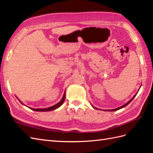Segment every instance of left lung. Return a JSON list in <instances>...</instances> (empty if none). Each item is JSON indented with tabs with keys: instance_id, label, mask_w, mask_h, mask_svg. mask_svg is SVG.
Listing matches in <instances>:
<instances>
[{
	"instance_id": "8db88e82",
	"label": "left lung",
	"mask_w": 153,
	"mask_h": 153,
	"mask_svg": "<svg viewBox=\"0 0 153 153\" xmlns=\"http://www.w3.org/2000/svg\"><path fill=\"white\" fill-rule=\"evenodd\" d=\"M136 95H137V93H136L135 94V95L134 96V97H133V98L131 99V100H129V101L128 102H127V103H126L125 104V105H123V106H120V107H118V108H115V109H112V110H108V111H116V110H120V109H121V108H123V107H125L126 106H127V105H128V104H129V103H130L131 102V100H133V99H134V97L136 96ZM93 108H95V109H97V108H95V107H94L93 106Z\"/></svg>"
}]
</instances>
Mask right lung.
Instances as JSON below:
<instances>
[{
  "label": "right lung",
  "mask_w": 153,
  "mask_h": 153,
  "mask_svg": "<svg viewBox=\"0 0 153 153\" xmlns=\"http://www.w3.org/2000/svg\"><path fill=\"white\" fill-rule=\"evenodd\" d=\"M65 97H66V95H65V93H64V95H63V97L62 99V100H60V101L57 103L56 105H55L53 106H51V107H48V108H30V109L33 110H35V111H38V112H47V111H51V110H55L56 109L58 108H59V107L62 105L64 100H65ZM19 102H20L22 105H24L20 100H19Z\"/></svg>",
  "instance_id": "1"
}]
</instances>
